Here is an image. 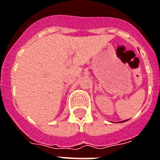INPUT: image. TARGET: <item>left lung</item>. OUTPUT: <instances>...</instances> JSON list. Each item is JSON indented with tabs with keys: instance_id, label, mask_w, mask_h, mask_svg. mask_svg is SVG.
<instances>
[{
	"instance_id": "8db88e82",
	"label": "left lung",
	"mask_w": 160,
	"mask_h": 160,
	"mask_svg": "<svg viewBox=\"0 0 160 160\" xmlns=\"http://www.w3.org/2000/svg\"><path fill=\"white\" fill-rule=\"evenodd\" d=\"M122 122H124V121H122Z\"/></svg>"
}]
</instances>
